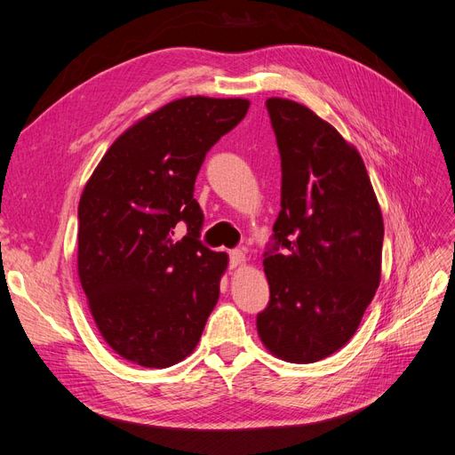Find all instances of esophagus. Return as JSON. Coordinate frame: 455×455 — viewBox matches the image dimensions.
I'll return each instance as SVG.
<instances>
[{
  "instance_id": "esophagus-1",
  "label": "esophagus",
  "mask_w": 455,
  "mask_h": 455,
  "mask_svg": "<svg viewBox=\"0 0 455 455\" xmlns=\"http://www.w3.org/2000/svg\"><path fill=\"white\" fill-rule=\"evenodd\" d=\"M246 261V256L243 251H231L229 252V267L235 269V267H241Z\"/></svg>"
}]
</instances>
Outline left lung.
I'll return each instance as SVG.
<instances>
[{
	"mask_svg": "<svg viewBox=\"0 0 455 455\" xmlns=\"http://www.w3.org/2000/svg\"><path fill=\"white\" fill-rule=\"evenodd\" d=\"M266 106L283 180L275 246L264 258L271 296L256 328L271 355L307 364L359 328L381 279L383 216L353 144L304 104Z\"/></svg>",
	"mask_w": 455,
	"mask_h": 455,
	"instance_id": "8db88e82",
	"label": "left lung"
}]
</instances>
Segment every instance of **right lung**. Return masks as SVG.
I'll list each match as a JSON object with an SVG mask.
<instances>
[{
  "mask_svg": "<svg viewBox=\"0 0 455 455\" xmlns=\"http://www.w3.org/2000/svg\"><path fill=\"white\" fill-rule=\"evenodd\" d=\"M246 99L186 96L108 148L77 209V275L104 341L123 359L169 368L194 353L220 298L228 254L201 244L196 178ZM178 221L187 237L172 239Z\"/></svg>",
  "mask_w": 455,
  "mask_h": 455,
  "instance_id": "obj_1",
  "label": "right lung"
}]
</instances>
